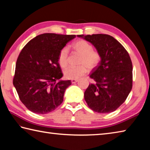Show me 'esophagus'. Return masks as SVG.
<instances>
[{
	"label": "esophagus",
	"mask_w": 150,
	"mask_h": 150,
	"mask_svg": "<svg viewBox=\"0 0 150 150\" xmlns=\"http://www.w3.org/2000/svg\"><path fill=\"white\" fill-rule=\"evenodd\" d=\"M71 82H72V83H75L78 82V80H71Z\"/></svg>",
	"instance_id": "obj_1"
}]
</instances>
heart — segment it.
<instances>
[{
  "instance_id": "obj_1",
  "label": "heart",
  "mask_w": 150,
  "mask_h": 150,
  "mask_svg": "<svg viewBox=\"0 0 150 150\" xmlns=\"http://www.w3.org/2000/svg\"><path fill=\"white\" fill-rule=\"evenodd\" d=\"M72 48L81 55L79 61L80 66L77 67H69L64 72V77L67 79L77 80L85 75L89 70H93L99 64L101 57L98 51H93L91 44L84 40H78L72 44ZM58 62L62 68L67 67L68 64V49L63 47L60 50Z\"/></svg>"
}]
</instances>
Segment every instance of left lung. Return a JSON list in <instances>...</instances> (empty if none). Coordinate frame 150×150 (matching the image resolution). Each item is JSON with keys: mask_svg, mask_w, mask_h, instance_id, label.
Instances as JSON below:
<instances>
[{"mask_svg": "<svg viewBox=\"0 0 150 150\" xmlns=\"http://www.w3.org/2000/svg\"><path fill=\"white\" fill-rule=\"evenodd\" d=\"M90 42L101 60L90 77L94 80L84 92L88 107L99 113H109L127 99L132 88V64L127 50L116 39L107 34L78 35Z\"/></svg>", "mask_w": 150, "mask_h": 150, "instance_id": "obj_1", "label": "left lung"}]
</instances>
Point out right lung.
Wrapping results in <instances>:
<instances>
[{"mask_svg":"<svg viewBox=\"0 0 150 150\" xmlns=\"http://www.w3.org/2000/svg\"><path fill=\"white\" fill-rule=\"evenodd\" d=\"M75 35L43 33L25 45L18 57L13 84L20 101L34 113L46 114L62 103L70 80L58 62L60 50Z\"/></svg>","mask_w":150,"mask_h":150,"instance_id":"1","label":"right lung"}]
</instances>
